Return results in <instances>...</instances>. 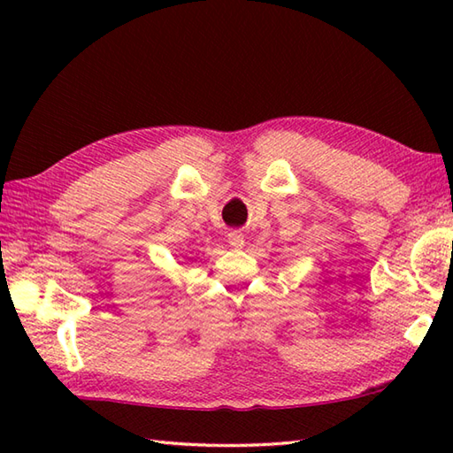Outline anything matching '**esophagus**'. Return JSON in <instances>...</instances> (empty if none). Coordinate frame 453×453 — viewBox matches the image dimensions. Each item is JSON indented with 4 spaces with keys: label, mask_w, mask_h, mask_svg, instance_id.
I'll return each instance as SVG.
<instances>
[{
    "label": "esophagus",
    "mask_w": 453,
    "mask_h": 453,
    "mask_svg": "<svg viewBox=\"0 0 453 453\" xmlns=\"http://www.w3.org/2000/svg\"><path fill=\"white\" fill-rule=\"evenodd\" d=\"M227 242H229V245L235 247V249L245 247V237H243L242 232H237V229H234V232L227 234Z\"/></svg>",
    "instance_id": "1"
}]
</instances>
